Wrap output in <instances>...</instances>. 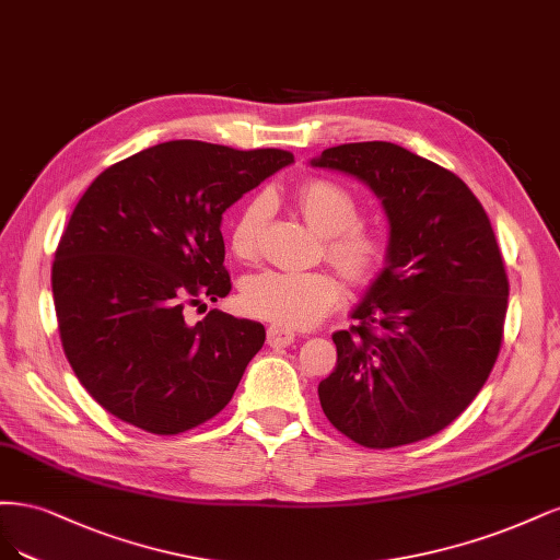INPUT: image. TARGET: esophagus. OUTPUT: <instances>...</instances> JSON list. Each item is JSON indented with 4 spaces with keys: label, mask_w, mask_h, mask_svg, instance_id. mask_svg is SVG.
I'll list each match as a JSON object with an SVG mask.
<instances>
[{
    "label": "esophagus",
    "mask_w": 560,
    "mask_h": 560,
    "mask_svg": "<svg viewBox=\"0 0 560 560\" xmlns=\"http://www.w3.org/2000/svg\"><path fill=\"white\" fill-rule=\"evenodd\" d=\"M293 339H295V332H293L291 328L277 326V323H275V326L267 328V345L272 347V349H285V347H291Z\"/></svg>",
    "instance_id": "1"
}]
</instances>
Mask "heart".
I'll return each mask as SVG.
<instances>
[{
    "instance_id": "obj_1",
    "label": "heart",
    "mask_w": 560,
    "mask_h": 560,
    "mask_svg": "<svg viewBox=\"0 0 560 560\" xmlns=\"http://www.w3.org/2000/svg\"><path fill=\"white\" fill-rule=\"evenodd\" d=\"M293 200L306 223L326 234V256L349 283L370 285L384 272L390 256L388 237L382 230L360 223L363 205L349 186L335 178L314 176L295 188ZM267 213V197H254L234 215L228 244L240 260L250 262L260 256ZM339 298L341 281L326 269H316V272L267 269L250 277L242 291L248 314L283 328L316 326L323 316L335 310Z\"/></svg>"
}]
</instances>
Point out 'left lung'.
Returning <instances> with one entry per match:
<instances>
[{"label": "left lung", "mask_w": 560, "mask_h": 560, "mask_svg": "<svg viewBox=\"0 0 560 560\" xmlns=\"http://www.w3.org/2000/svg\"><path fill=\"white\" fill-rule=\"evenodd\" d=\"M312 165L358 176L390 221L388 265L355 326L332 335L323 413L368 448L432 438L477 398L502 347L510 281L489 215L463 178L390 141L341 143Z\"/></svg>", "instance_id": "8db88e82"}]
</instances>
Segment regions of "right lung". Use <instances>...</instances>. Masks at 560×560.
<instances>
[{
    "label": "right lung",
    "mask_w": 560,
    "mask_h": 560,
    "mask_svg": "<svg viewBox=\"0 0 560 560\" xmlns=\"http://www.w3.org/2000/svg\"><path fill=\"white\" fill-rule=\"evenodd\" d=\"M291 162L281 149L178 139L116 162L83 192L56 248L52 300L71 370L116 419L178 435L232 400L262 323L211 310L192 326L184 314L232 288L223 211Z\"/></svg>",
    "instance_id": "obj_1"
}]
</instances>
